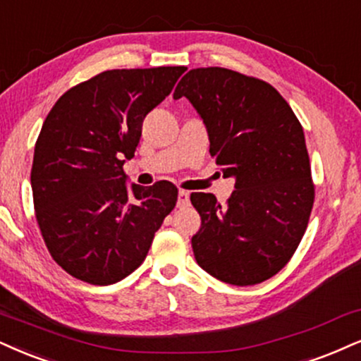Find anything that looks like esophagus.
Returning <instances> with one entry per match:
<instances>
[{
	"label": "esophagus",
	"instance_id": "esophagus-1",
	"mask_svg": "<svg viewBox=\"0 0 361 361\" xmlns=\"http://www.w3.org/2000/svg\"><path fill=\"white\" fill-rule=\"evenodd\" d=\"M185 206H189V192L188 190H179V195H177V207Z\"/></svg>",
	"mask_w": 361,
	"mask_h": 361
}]
</instances>
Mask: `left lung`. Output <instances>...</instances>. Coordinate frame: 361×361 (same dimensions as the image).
Segmentation results:
<instances>
[{"mask_svg": "<svg viewBox=\"0 0 361 361\" xmlns=\"http://www.w3.org/2000/svg\"><path fill=\"white\" fill-rule=\"evenodd\" d=\"M180 97L206 123L211 157L235 179L224 206L212 194H190L201 216L195 261L235 286L266 281L295 255L313 209L303 127L273 85L221 66L185 73L173 92Z\"/></svg>", "mask_w": 361, "mask_h": 361, "instance_id": "left-lung-1", "label": "left lung"}]
</instances>
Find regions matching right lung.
<instances>
[{"label": "right lung", "instance_id": "right-lung-1", "mask_svg": "<svg viewBox=\"0 0 361 361\" xmlns=\"http://www.w3.org/2000/svg\"><path fill=\"white\" fill-rule=\"evenodd\" d=\"M185 70H106L66 90L44 118L31 167L35 216L53 259L80 281L106 286L133 273L176 207L171 182L128 190L123 162Z\"/></svg>", "mask_w": 361, "mask_h": 361}]
</instances>
